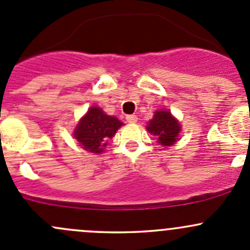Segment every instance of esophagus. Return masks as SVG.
<instances>
[{
    "instance_id": "34e87169",
    "label": "esophagus",
    "mask_w": 250,
    "mask_h": 250,
    "mask_svg": "<svg viewBox=\"0 0 250 250\" xmlns=\"http://www.w3.org/2000/svg\"><path fill=\"white\" fill-rule=\"evenodd\" d=\"M125 120H127L128 123H136L138 117H136L135 115H127V116H125Z\"/></svg>"
}]
</instances>
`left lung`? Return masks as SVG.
Wrapping results in <instances>:
<instances>
[{
  "label": "left lung",
  "mask_w": 250,
  "mask_h": 250,
  "mask_svg": "<svg viewBox=\"0 0 250 250\" xmlns=\"http://www.w3.org/2000/svg\"><path fill=\"white\" fill-rule=\"evenodd\" d=\"M146 129L156 136L160 145L172 146L178 140L181 125L169 110H158L154 112L153 118L148 122Z\"/></svg>",
  "instance_id": "8db88e82"
}]
</instances>
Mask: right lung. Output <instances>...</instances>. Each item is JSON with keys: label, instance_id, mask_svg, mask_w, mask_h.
Wrapping results in <instances>:
<instances>
[{"label": "right lung", "instance_id": "add662e5", "mask_svg": "<svg viewBox=\"0 0 250 250\" xmlns=\"http://www.w3.org/2000/svg\"><path fill=\"white\" fill-rule=\"evenodd\" d=\"M122 125L117 117L109 116L101 107L92 106L79 121L73 135L83 149L101 154Z\"/></svg>", "mask_w": 250, "mask_h": 250}]
</instances>
